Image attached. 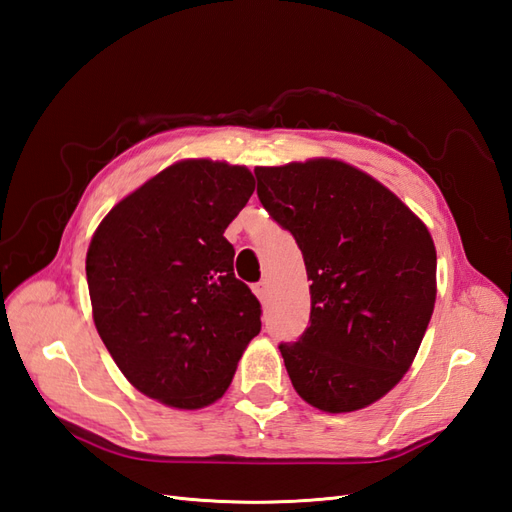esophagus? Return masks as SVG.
<instances>
[{
	"label": "esophagus",
	"mask_w": 512,
	"mask_h": 512,
	"mask_svg": "<svg viewBox=\"0 0 512 512\" xmlns=\"http://www.w3.org/2000/svg\"><path fill=\"white\" fill-rule=\"evenodd\" d=\"M254 292H256V297H258V299H265V297H267V292H269V284H267V280H260L258 284H254Z\"/></svg>",
	"instance_id": "obj_1"
}]
</instances>
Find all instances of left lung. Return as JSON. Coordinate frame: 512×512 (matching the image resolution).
<instances>
[{
    "mask_svg": "<svg viewBox=\"0 0 512 512\" xmlns=\"http://www.w3.org/2000/svg\"><path fill=\"white\" fill-rule=\"evenodd\" d=\"M258 198L297 241L312 280L309 327L280 352L322 412L374 404L406 374L436 303L427 226L363 170L337 160L258 166Z\"/></svg>",
    "mask_w": 512,
    "mask_h": 512,
    "instance_id": "8db88e82",
    "label": "left lung"
}]
</instances>
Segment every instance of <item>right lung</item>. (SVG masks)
I'll use <instances>...</instances> for the list:
<instances>
[{
    "mask_svg": "<svg viewBox=\"0 0 512 512\" xmlns=\"http://www.w3.org/2000/svg\"><path fill=\"white\" fill-rule=\"evenodd\" d=\"M254 192L245 166L183 160L111 209L87 250L94 322L138 391L196 410L220 399L260 303L235 277L224 230Z\"/></svg>",
    "mask_w": 512,
    "mask_h": 512,
    "instance_id": "right-lung-1",
    "label": "right lung"
}]
</instances>
